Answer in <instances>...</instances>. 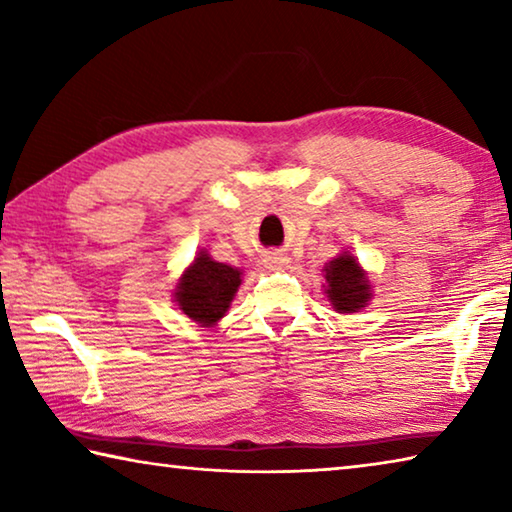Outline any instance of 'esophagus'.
I'll return each instance as SVG.
<instances>
[{
	"label": "esophagus",
	"instance_id": "esophagus-1",
	"mask_svg": "<svg viewBox=\"0 0 512 512\" xmlns=\"http://www.w3.org/2000/svg\"><path fill=\"white\" fill-rule=\"evenodd\" d=\"M264 264H266V268H284V266L289 264V259L284 257V255L271 253V255H266V257H264Z\"/></svg>",
	"mask_w": 512,
	"mask_h": 512
}]
</instances>
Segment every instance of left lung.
Masks as SVG:
<instances>
[{"label": "left lung", "mask_w": 512, "mask_h": 512, "mask_svg": "<svg viewBox=\"0 0 512 512\" xmlns=\"http://www.w3.org/2000/svg\"><path fill=\"white\" fill-rule=\"evenodd\" d=\"M327 298L341 314H352L368 305L370 284L352 255H339L325 266Z\"/></svg>", "instance_id": "1"}]
</instances>
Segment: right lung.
Here are the masks:
<instances>
[{
    "label": "right lung",
    "mask_w": 512,
    "mask_h": 512,
    "mask_svg": "<svg viewBox=\"0 0 512 512\" xmlns=\"http://www.w3.org/2000/svg\"><path fill=\"white\" fill-rule=\"evenodd\" d=\"M241 284V273L228 264L214 262L205 253L194 259L176 289V302L192 320L214 325L223 318Z\"/></svg>",
    "instance_id": "1"
}]
</instances>
